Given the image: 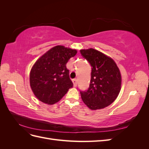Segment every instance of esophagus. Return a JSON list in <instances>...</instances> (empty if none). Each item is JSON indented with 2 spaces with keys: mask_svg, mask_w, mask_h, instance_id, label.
I'll return each instance as SVG.
<instances>
[{
  "mask_svg": "<svg viewBox=\"0 0 149 149\" xmlns=\"http://www.w3.org/2000/svg\"><path fill=\"white\" fill-rule=\"evenodd\" d=\"M72 81H73L74 86H76V85H77V82H78L77 79H72Z\"/></svg>",
  "mask_w": 149,
  "mask_h": 149,
  "instance_id": "obj_1",
  "label": "esophagus"
}]
</instances>
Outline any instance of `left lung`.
<instances>
[{
    "mask_svg": "<svg viewBox=\"0 0 149 149\" xmlns=\"http://www.w3.org/2000/svg\"><path fill=\"white\" fill-rule=\"evenodd\" d=\"M80 52L92 69L89 88L80 91L83 101L92 110L109 106L120 91L122 79L119 68L111 58L96 49H81Z\"/></svg>",
    "mask_w": 149,
    "mask_h": 149,
    "instance_id": "8db88e82",
    "label": "left lung"
}]
</instances>
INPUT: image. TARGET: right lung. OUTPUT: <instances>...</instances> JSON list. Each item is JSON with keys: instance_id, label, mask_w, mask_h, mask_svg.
<instances>
[{"instance_id": "obj_1", "label": "right lung", "mask_w": 149, "mask_h": 149, "mask_svg": "<svg viewBox=\"0 0 149 149\" xmlns=\"http://www.w3.org/2000/svg\"><path fill=\"white\" fill-rule=\"evenodd\" d=\"M77 53L76 49L58 45L51 48L35 62L30 73V84L40 101L53 104L73 86L66 63Z\"/></svg>"}]
</instances>
